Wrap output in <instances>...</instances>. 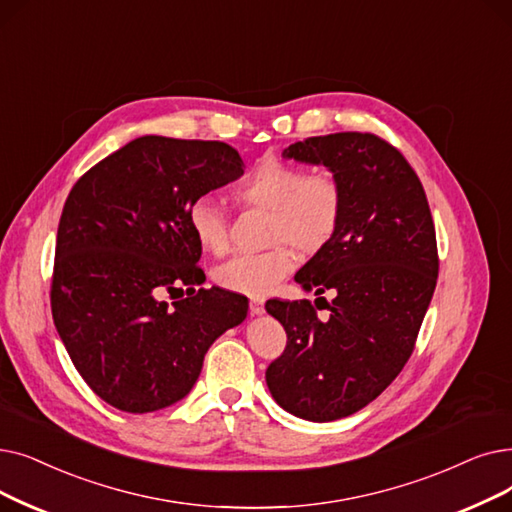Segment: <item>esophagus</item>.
<instances>
[{
    "instance_id": "esophagus-1",
    "label": "esophagus",
    "mask_w": 512,
    "mask_h": 512,
    "mask_svg": "<svg viewBox=\"0 0 512 512\" xmlns=\"http://www.w3.org/2000/svg\"><path fill=\"white\" fill-rule=\"evenodd\" d=\"M249 309H251V314H253V316H261L263 311H265V303H263V299H251Z\"/></svg>"
}]
</instances>
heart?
Returning <instances> with one entry per match:
<instances>
[{
    "label": "heart",
    "mask_w": 512,
    "mask_h": 512,
    "mask_svg": "<svg viewBox=\"0 0 512 512\" xmlns=\"http://www.w3.org/2000/svg\"><path fill=\"white\" fill-rule=\"evenodd\" d=\"M242 207L268 211L270 249L234 255L215 268L213 278L228 291L263 297L293 272L295 251L318 255L335 240L345 211V192L335 173H305L299 165L265 161L234 188ZM188 226L205 253L228 251V211L203 194L188 207Z\"/></svg>",
    "instance_id": "obj_1"
}]
</instances>
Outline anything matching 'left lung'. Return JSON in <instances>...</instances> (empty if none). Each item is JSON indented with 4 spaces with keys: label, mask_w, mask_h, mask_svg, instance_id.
<instances>
[{
    "label": "left lung",
    "mask_w": 512,
    "mask_h": 512,
    "mask_svg": "<svg viewBox=\"0 0 512 512\" xmlns=\"http://www.w3.org/2000/svg\"><path fill=\"white\" fill-rule=\"evenodd\" d=\"M284 159L322 163L345 192L341 228L295 280L324 297L265 303L286 330V347L265 370L276 402L291 414L328 422L379 397L414 351L431 303L437 238L425 188L393 144L368 131L295 142Z\"/></svg>",
    "instance_id": "1"
}]
</instances>
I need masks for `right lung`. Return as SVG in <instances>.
I'll list each match as a JSON object with an SVG mask.
<instances>
[{"instance_id": "obj_1", "label": "right lung", "mask_w": 512, "mask_h": 512, "mask_svg": "<svg viewBox=\"0 0 512 512\" xmlns=\"http://www.w3.org/2000/svg\"><path fill=\"white\" fill-rule=\"evenodd\" d=\"M242 173L226 142L144 136L69 192L52 316L81 379L113 408L146 414L175 404L194 387L213 341L247 318V297L217 286L196 291L203 249L188 226L194 198ZM182 285L188 298L173 306L160 299Z\"/></svg>"}]
</instances>
